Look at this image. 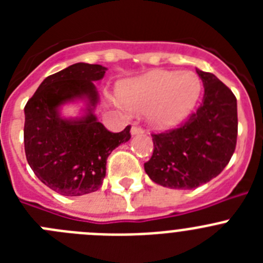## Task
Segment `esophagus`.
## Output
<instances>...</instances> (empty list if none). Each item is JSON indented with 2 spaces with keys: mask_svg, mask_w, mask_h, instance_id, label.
<instances>
[{
  "mask_svg": "<svg viewBox=\"0 0 263 263\" xmlns=\"http://www.w3.org/2000/svg\"><path fill=\"white\" fill-rule=\"evenodd\" d=\"M130 133H132V136H137V134H142L143 133V129L142 127L139 126H132V129H130Z\"/></svg>",
  "mask_w": 263,
  "mask_h": 263,
  "instance_id": "esophagus-1",
  "label": "esophagus"
}]
</instances>
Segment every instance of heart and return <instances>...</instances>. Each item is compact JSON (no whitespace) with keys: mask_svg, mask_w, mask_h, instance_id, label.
Segmentation results:
<instances>
[{"mask_svg":"<svg viewBox=\"0 0 263 263\" xmlns=\"http://www.w3.org/2000/svg\"><path fill=\"white\" fill-rule=\"evenodd\" d=\"M201 93L200 78L190 71L157 69L127 81L121 89L125 105L147 111L148 121L160 129L182 122L196 105Z\"/></svg>","mask_w":263,"mask_h":263,"instance_id":"1","label":"heart"}]
</instances>
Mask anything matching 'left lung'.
<instances>
[{
    "instance_id": "8db88e82",
    "label": "left lung",
    "mask_w": 263,
    "mask_h": 263,
    "mask_svg": "<svg viewBox=\"0 0 263 263\" xmlns=\"http://www.w3.org/2000/svg\"><path fill=\"white\" fill-rule=\"evenodd\" d=\"M204 85L200 106L179 127L152 134L154 152L145 171L157 184L192 190L225 168L237 143V100L213 73L196 69Z\"/></svg>"
}]
</instances>
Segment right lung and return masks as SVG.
Segmentation results:
<instances>
[{
    "label": "right lung",
    "instance_id": "add662e5",
    "mask_svg": "<svg viewBox=\"0 0 263 263\" xmlns=\"http://www.w3.org/2000/svg\"><path fill=\"white\" fill-rule=\"evenodd\" d=\"M100 64L76 63L50 75L25 106V153L30 167L43 184L63 196L97 191L106 174V159L130 139V126L111 133L97 121L99 104L95 81L105 75ZM81 99L80 118L66 119L60 108Z\"/></svg>",
    "mask_w": 263,
    "mask_h": 263
}]
</instances>
